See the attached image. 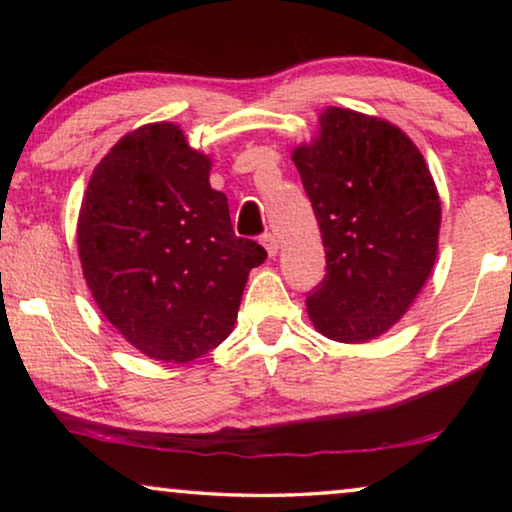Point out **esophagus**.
<instances>
[{
	"mask_svg": "<svg viewBox=\"0 0 512 512\" xmlns=\"http://www.w3.org/2000/svg\"><path fill=\"white\" fill-rule=\"evenodd\" d=\"M263 247H265V251H268V256L272 258V256H277V249H279V242H277V237L275 235H263Z\"/></svg>",
	"mask_w": 512,
	"mask_h": 512,
	"instance_id": "esophagus-1",
	"label": "esophagus"
}]
</instances>
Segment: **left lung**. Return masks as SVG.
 <instances>
[{
	"label": "left lung",
	"mask_w": 512,
	"mask_h": 512,
	"mask_svg": "<svg viewBox=\"0 0 512 512\" xmlns=\"http://www.w3.org/2000/svg\"><path fill=\"white\" fill-rule=\"evenodd\" d=\"M293 146L326 249V277L307 298L321 335L345 345L380 338L424 289L438 258L440 195L417 144L380 116L319 114Z\"/></svg>",
	"instance_id": "obj_1"
}]
</instances>
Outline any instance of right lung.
<instances>
[{
  "label": "right lung",
  "instance_id": "obj_1",
  "mask_svg": "<svg viewBox=\"0 0 512 512\" xmlns=\"http://www.w3.org/2000/svg\"><path fill=\"white\" fill-rule=\"evenodd\" d=\"M212 158L170 121L111 146L76 223L83 279L111 326L149 359L188 363L228 338L261 244L235 237Z\"/></svg>",
  "mask_w": 512,
  "mask_h": 512
}]
</instances>
